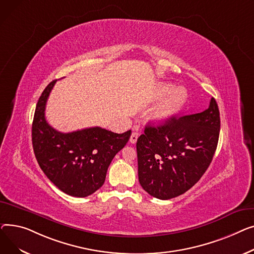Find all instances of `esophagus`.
Returning <instances> with one entry per match:
<instances>
[{
	"instance_id": "esophagus-1",
	"label": "esophagus",
	"mask_w": 254,
	"mask_h": 254,
	"mask_svg": "<svg viewBox=\"0 0 254 254\" xmlns=\"http://www.w3.org/2000/svg\"><path fill=\"white\" fill-rule=\"evenodd\" d=\"M138 138V133L137 132H132L131 136H130V142L131 143H135Z\"/></svg>"
}]
</instances>
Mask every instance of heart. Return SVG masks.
Wrapping results in <instances>:
<instances>
[{
	"instance_id": "obj_1",
	"label": "heart",
	"mask_w": 254,
	"mask_h": 254,
	"mask_svg": "<svg viewBox=\"0 0 254 254\" xmlns=\"http://www.w3.org/2000/svg\"><path fill=\"white\" fill-rule=\"evenodd\" d=\"M173 86L170 84H162L158 89V94L164 96L172 90ZM187 92L184 88H176L164 99L154 111L155 120L159 123H166L180 112L187 101Z\"/></svg>"
}]
</instances>
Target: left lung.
<instances>
[{
	"instance_id": "left-lung-1",
	"label": "left lung",
	"mask_w": 254,
	"mask_h": 254,
	"mask_svg": "<svg viewBox=\"0 0 254 254\" xmlns=\"http://www.w3.org/2000/svg\"><path fill=\"white\" fill-rule=\"evenodd\" d=\"M220 118L212 97L202 113L147 125L137 138L138 180L151 196L168 200L195 186L209 167L218 142Z\"/></svg>"
}]
</instances>
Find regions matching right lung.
<instances>
[{"label": "right lung", "mask_w": 254, "mask_h": 254, "mask_svg": "<svg viewBox=\"0 0 254 254\" xmlns=\"http://www.w3.org/2000/svg\"><path fill=\"white\" fill-rule=\"evenodd\" d=\"M56 81L44 89L37 103L32 127L34 153L45 175L59 190L84 198L102 187L112 160L128 142L131 130L122 134L101 127L68 133L55 130L45 119V109Z\"/></svg>", "instance_id": "1"}]
</instances>
